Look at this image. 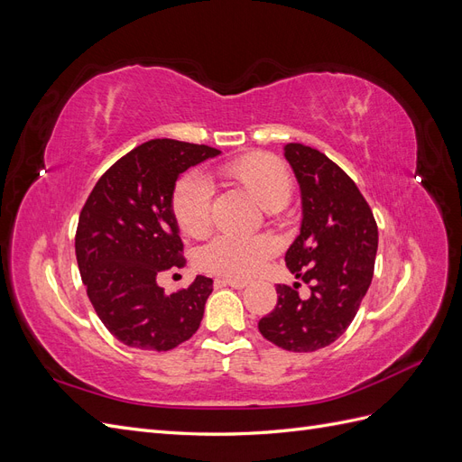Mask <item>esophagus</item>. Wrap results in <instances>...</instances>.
Returning a JSON list of instances; mask_svg holds the SVG:
<instances>
[{
	"mask_svg": "<svg viewBox=\"0 0 462 462\" xmlns=\"http://www.w3.org/2000/svg\"><path fill=\"white\" fill-rule=\"evenodd\" d=\"M216 282L221 285H229L233 289H245L248 285V282H243V279H233V277H219Z\"/></svg>",
	"mask_w": 462,
	"mask_h": 462,
	"instance_id": "obj_1",
	"label": "esophagus"
}]
</instances>
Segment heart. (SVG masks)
<instances>
[{
    "label": "heart",
    "instance_id": "obj_1",
    "mask_svg": "<svg viewBox=\"0 0 462 462\" xmlns=\"http://www.w3.org/2000/svg\"><path fill=\"white\" fill-rule=\"evenodd\" d=\"M226 173L236 180L263 209H282L292 194V179L287 167L265 153H250L226 167ZM173 217L180 231L190 236H204L212 229V187L200 173H189L177 180L171 197ZM277 253V241L270 235L229 236L223 235L208 243L199 254L200 268L229 275H254L265 260Z\"/></svg>",
    "mask_w": 462,
    "mask_h": 462
}]
</instances>
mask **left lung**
<instances>
[{
	"mask_svg": "<svg viewBox=\"0 0 462 462\" xmlns=\"http://www.w3.org/2000/svg\"><path fill=\"white\" fill-rule=\"evenodd\" d=\"M285 160L300 189V233L289 246V272L310 283L277 285L275 309L258 321L265 339L292 353H312L339 339L351 326L372 283L377 226L355 180L326 153L291 143Z\"/></svg>",
	"mask_w": 462,
	"mask_h": 462,
	"instance_id": "8db88e82",
	"label": "left lung"
}]
</instances>
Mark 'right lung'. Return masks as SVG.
Wrapping results in <instances>:
<instances>
[{
    "instance_id": "1",
    "label": "right lung",
    "mask_w": 462,
    "mask_h": 462,
    "mask_svg": "<svg viewBox=\"0 0 462 462\" xmlns=\"http://www.w3.org/2000/svg\"><path fill=\"white\" fill-rule=\"evenodd\" d=\"M219 153L173 138L144 143L109 167L82 208L79 272L97 318L121 343L171 351L200 328L212 279L197 275L167 295L158 275L187 263L171 209L177 179Z\"/></svg>"
}]
</instances>
